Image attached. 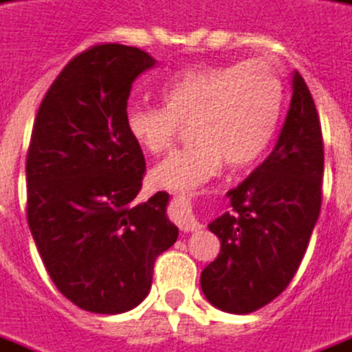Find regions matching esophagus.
<instances>
[{
    "label": "esophagus",
    "mask_w": 352,
    "mask_h": 352,
    "mask_svg": "<svg viewBox=\"0 0 352 352\" xmlns=\"http://www.w3.org/2000/svg\"><path fill=\"white\" fill-rule=\"evenodd\" d=\"M172 217L176 220V224L180 228L182 232H197L203 228L199 220H197V214L191 207V203L184 197H178L174 199V205H172Z\"/></svg>",
    "instance_id": "obj_1"
}]
</instances>
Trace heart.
Returning a JSON list of instances; mask_svg holds the SVG:
<instances>
[{"label": "heart", "mask_w": 352, "mask_h": 352, "mask_svg": "<svg viewBox=\"0 0 352 352\" xmlns=\"http://www.w3.org/2000/svg\"><path fill=\"white\" fill-rule=\"evenodd\" d=\"M162 103L130 107L128 132L159 155L190 122V144L151 172L157 188L190 193L217 176L224 161L245 168L263 157L282 118L283 82L264 60L201 65L172 76Z\"/></svg>", "instance_id": "obj_1"}]
</instances>
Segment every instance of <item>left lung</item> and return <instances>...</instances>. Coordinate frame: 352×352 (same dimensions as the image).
Here are the masks:
<instances>
[{"label":"left lung","mask_w":352,"mask_h":352,"mask_svg":"<svg viewBox=\"0 0 352 352\" xmlns=\"http://www.w3.org/2000/svg\"><path fill=\"white\" fill-rule=\"evenodd\" d=\"M324 140L314 99L299 72L282 134L268 159L228 191L230 212L208 230L220 254L201 272V289L217 309L249 314L289 285L322 207Z\"/></svg>","instance_id":"left-lung-1"}]
</instances>
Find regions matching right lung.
I'll use <instances>...</instances> for the list:
<instances>
[{
	"label": "right lung",
	"mask_w": 352,
	"mask_h": 352,
	"mask_svg": "<svg viewBox=\"0 0 352 352\" xmlns=\"http://www.w3.org/2000/svg\"><path fill=\"white\" fill-rule=\"evenodd\" d=\"M157 60L98 43L43 96L26 155V218L50 278L69 301L120 314L147 297L155 261L178 239L168 193L135 203L145 157L128 132L130 89Z\"/></svg>",
	"instance_id": "right-lung-1"
}]
</instances>
